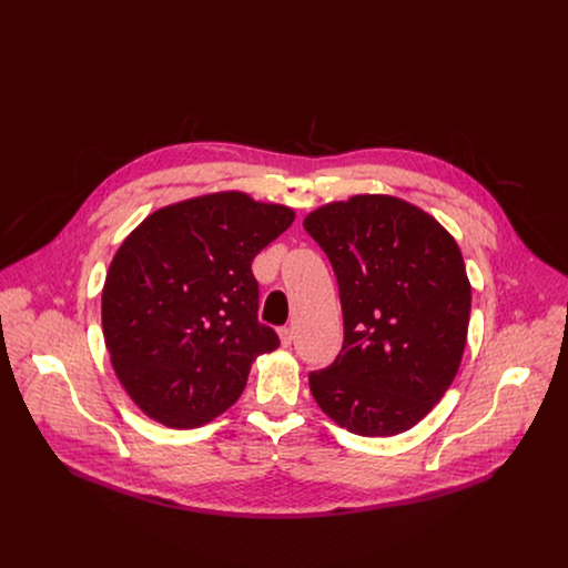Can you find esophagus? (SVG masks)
<instances>
[{
	"mask_svg": "<svg viewBox=\"0 0 568 568\" xmlns=\"http://www.w3.org/2000/svg\"><path fill=\"white\" fill-rule=\"evenodd\" d=\"M278 336H281V344H283V346H290V344H292V329H290V327H281V329H278Z\"/></svg>",
	"mask_w": 568,
	"mask_h": 568,
	"instance_id": "1",
	"label": "esophagus"
}]
</instances>
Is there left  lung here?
<instances>
[{
	"instance_id": "left-lung-1",
	"label": "left lung",
	"mask_w": 568,
	"mask_h": 568,
	"mask_svg": "<svg viewBox=\"0 0 568 568\" xmlns=\"http://www.w3.org/2000/svg\"><path fill=\"white\" fill-rule=\"evenodd\" d=\"M341 292L338 357L310 373L318 406L353 435L393 437L444 397L458 371L471 290L453 236L422 209L357 195L303 222Z\"/></svg>"
}]
</instances>
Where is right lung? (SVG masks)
<instances>
[{
  "label": "right lung",
  "mask_w": 568,
  "mask_h": 568,
  "mask_svg": "<svg viewBox=\"0 0 568 568\" xmlns=\"http://www.w3.org/2000/svg\"><path fill=\"white\" fill-rule=\"evenodd\" d=\"M294 211L217 193L149 215L118 247L103 287L115 375L151 419L197 428L245 388L252 362L281 342L258 323L254 256Z\"/></svg>",
  "instance_id": "right-lung-1"
}]
</instances>
